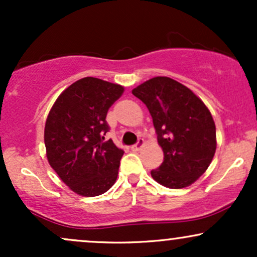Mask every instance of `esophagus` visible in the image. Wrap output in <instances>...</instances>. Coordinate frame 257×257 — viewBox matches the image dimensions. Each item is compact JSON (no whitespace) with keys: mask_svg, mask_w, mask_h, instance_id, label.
<instances>
[{"mask_svg":"<svg viewBox=\"0 0 257 257\" xmlns=\"http://www.w3.org/2000/svg\"><path fill=\"white\" fill-rule=\"evenodd\" d=\"M143 145H144V139H139L138 143L135 144V145H133L131 149L133 150V151H139V150H140L141 147H143Z\"/></svg>","mask_w":257,"mask_h":257,"instance_id":"esophagus-1","label":"esophagus"}]
</instances>
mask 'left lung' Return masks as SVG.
I'll return each instance as SVG.
<instances>
[{
  "instance_id": "left-lung-1",
  "label": "left lung",
  "mask_w": 257,
  "mask_h": 257,
  "mask_svg": "<svg viewBox=\"0 0 257 257\" xmlns=\"http://www.w3.org/2000/svg\"><path fill=\"white\" fill-rule=\"evenodd\" d=\"M132 93L149 108L164 153L152 178L174 190L192 185L205 173L216 151L210 111L192 90L169 77H153Z\"/></svg>"
}]
</instances>
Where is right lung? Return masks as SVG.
<instances>
[{"mask_svg": "<svg viewBox=\"0 0 257 257\" xmlns=\"http://www.w3.org/2000/svg\"><path fill=\"white\" fill-rule=\"evenodd\" d=\"M123 91L119 84L84 77L67 87L49 111L44 126L47 159L79 196H100L116 182L124 152L104 140L110 129L106 114Z\"/></svg>", "mask_w": 257, "mask_h": 257, "instance_id": "1", "label": "right lung"}]
</instances>
